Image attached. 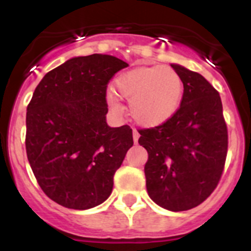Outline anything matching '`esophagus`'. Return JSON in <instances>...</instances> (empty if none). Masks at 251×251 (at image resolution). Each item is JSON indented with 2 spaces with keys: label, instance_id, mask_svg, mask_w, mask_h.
Listing matches in <instances>:
<instances>
[{
  "label": "esophagus",
  "instance_id": "34e87169",
  "mask_svg": "<svg viewBox=\"0 0 251 251\" xmlns=\"http://www.w3.org/2000/svg\"><path fill=\"white\" fill-rule=\"evenodd\" d=\"M138 138H139V133L137 129H133V141H134V143H138Z\"/></svg>",
  "mask_w": 251,
  "mask_h": 251
}]
</instances>
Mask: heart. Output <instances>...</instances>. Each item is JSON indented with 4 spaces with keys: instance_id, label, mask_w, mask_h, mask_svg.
<instances>
[{
    "instance_id": "1",
    "label": "heart",
    "mask_w": 251,
    "mask_h": 251,
    "mask_svg": "<svg viewBox=\"0 0 251 251\" xmlns=\"http://www.w3.org/2000/svg\"><path fill=\"white\" fill-rule=\"evenodd\" d=\"M115 90L108 89L105 100L114 113H121V98L129 100L132 118L143 127L166 123L178 110L183 97V83L170 66H139L122 73L115 79Z\"/></svg>"
}]
</instances>
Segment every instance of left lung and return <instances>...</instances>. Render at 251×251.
Segmentation results:
<instances>
[{"label": "left lung", "mask_w": 251, "mask_h": 251, "mask_svg": "<svg viewBox=\"0 0 251 251\" xmlns=\"http://www.w3.org/2000/svg\"><path fill=\"white\" fill-rule=\"evenodd\" d=\"M183 83L179 109L166 123L139 130L147 150L146 186L153 202L170 211L200 205L219 183L226 153L227 128L219 93L199 73L171 64Z\"/></svg>", "instance_id": "8db88e82"}]
</instances>
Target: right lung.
Returning a JSON list of instances; mask_svg holds the SVG:
<instances>
[{"label": "right lung", "mask_w": 251, "mask_h": 251, "mask_svg": "<svg viewBox=\"0 0 251 251\" xmlns=\"http://www.w3.org/2000/svg\"><path fill=\"white\" fill-rule=\"evenodd\" d=\"M128 64L112 55L66 60L36 86L26 113V153L43 191L64 207L88 210L110 196L133 146L128 126L106 123V84Z\"/></svg>", "instance_id": "right-lung-1"}]
</instances>
